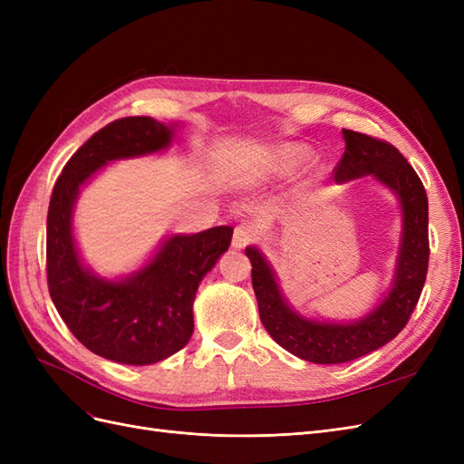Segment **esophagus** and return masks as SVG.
Instances as JSON below:
<instances>
[{
	"label": "esophagus",
	"instance_id": "esophagus-1",
	"mask_svg": "<svg viewBox=\"0 0 464 464\" xmlns=\"http://www.w3.org/2000/svg\"><path fill=\"white\" fill-rule=\"evenodd\" d=\"M256 240V230L251 227H237L234 230V237H232V247L242 249L247 244H251Z\"/></svg>",
	"mask_w": 464,
	"mask_h": 464
}]
</instances>
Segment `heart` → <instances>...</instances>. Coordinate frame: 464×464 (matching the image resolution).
<instances>
[{
    "label": "heart",
    "mask_w": 464,
    "mask_h": 464,
    "mask_svg": "<svg viewBox=\"0 0 464 464\" xmlns=\"http://www.w3.org/2000/svg\"><path fill=\"white\" fill-rule=\"evenodd\" d=\"M310 159H312L310 147L288 143L273 152L269 162L265 164V172L266 174H290L294 170H298V168Z\"/></svg>",
    "instance_id": "b5f03b06"
}]
</instances>
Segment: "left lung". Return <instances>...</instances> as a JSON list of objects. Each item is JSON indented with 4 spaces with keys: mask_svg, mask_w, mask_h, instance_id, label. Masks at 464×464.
I'll use <instances>...</instances> for the list:
<instances>
[{
    "mask_svg": "<svg viewBox=\"0 0 464 464\" xmlns=\"http://www.w3.org/2000/svg\"><path fill=\"white\" fill-rule=\"evenodd\" d=\"M343 135L346 150L334 170L336 184L370 176L395 195L401 207L395 271L372 310L350 321L300 314L285 296L263 251L257 246L246 247L263 327L290 354L314 363H344L395 339L418 304L428 273V198L414 168L385 141L350 130H343Z\"/></svg>",
    "mask_w": 464,
    "mask_h": 464,
    "instance_id": "1",
    "label": "left lung"
}]
</instances>
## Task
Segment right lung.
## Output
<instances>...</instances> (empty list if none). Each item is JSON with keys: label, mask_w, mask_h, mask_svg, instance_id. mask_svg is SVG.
Listing matches in <instances>:
<instances>
[{"label": "right lung", "mask_w": 464, "mask_h": 464, "mask_svg": "<svg viewBox=\"0 0 464 464\" xmlns=\"http://www.w3.org/2000/svg\"><path fill=\"white\" fill-rule=\"evenodd\" d=\"M178 128L147 116L111 121L69 159L50 199L46 261L55 310L91 353L128 366L162 362L189 343L195 292L230 247L234 228L170 234L135 271L104 276L81 256L75 205L111 162L164 152Z\"/></svg>", "instance_id": "right-lung-1"}]
</instances>
